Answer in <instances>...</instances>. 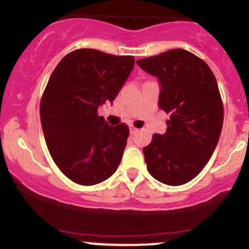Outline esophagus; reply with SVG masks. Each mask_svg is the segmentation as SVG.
<instances>
[{"label":"esophagus","instance_id":"34e87169","mask_svg":"<svg viewBox=\"0 0 249 249\" xmlns=\"http://www.w3.org/2000/svg\"><path fill=\"white\" fill-rule=\"evenodd\" d=\"M129 132L130 134H135V133H138V128H135L134 125H129Z\"/></svg>","mask_w":249,"mask_h":249}]
</instances>
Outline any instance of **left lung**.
Returning <instances> with one entry per match:
<instances>
[{
	"instance_id": "1",
	"label": "left lung",
	"mask_w": 249,
	"mask_h": 249,
	"mask_svg": "<svg viewBox=\"0 0 249 249\" xmlns=\"http://www.w3.org/2000/svg\"><path fill=\"white\" fill-rule=\"evenodd\" d=\"M137 64L159 78V107L171 114L166 133L152 135L142 149L147 171L167 185H183L202 171L220 137L224 107L215 76L206 61L180 48Z\"/></svg>"
}]
</instances>
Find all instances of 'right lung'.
Segmentation results:
<instances>
[{
    "label": "right lung",
    "mask_w": 249,
    "mask_h": 249,
    "mask_svg": "<svg viewBox=\"0 0 249 249\" xmlns=\"http://www.w3.org/2000/svg\"><path fill=\"white\" fill-rule=\"evenodd\" d=\"M134 61L81 48L66 54L49 77L40 104L44 139L58 168L76 184L102 183L121 162L129 128L109 125L98 107L114 102Z\"/></svg>",
    "instance_id": "1"
}]
</instances>
